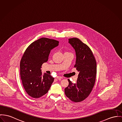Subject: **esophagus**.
<instances>
[{"instance_id": "34e87169", "label": "esophagus", "mask_w": 122, "mask_h": 122, "mask_svg": "<svg viewBox=\"0 0 122 122\" xmlns=\"http://www.w3.org/2000/svg\"><path fill=\"white\" fill-rule=\"evenodd\" d=\"M56 79H61L63 78V77L62 76H57L56 77Z\"/></svg>"}]
</instances>
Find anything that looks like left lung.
Returning <instances> with one entry per match:
<instances>
[{"instance_id":"1","label":"left lung","mask_w":122,"mask_h":122,"mask_svg":"<svg viewBox=\"0 0 122 122\" xmlns=\"http://www.w3.org/2000/svg\"><path fill=\"white\" fill-rule=\"evenodd\" d=\"M69 43L75 49L76 61L74 67L79 74L76 84L68 79L69 85L65 92L71 101L77 103L84 100L92 90L97 74V63L91 49L80 39L70 38Z\"/></svg>"}]
</instances>
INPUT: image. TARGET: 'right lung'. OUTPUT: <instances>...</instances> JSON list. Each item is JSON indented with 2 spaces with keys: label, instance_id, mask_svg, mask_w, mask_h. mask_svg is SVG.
Instances as JSON below:
<instances>
[{
  "label": "right lung",
  "instance_id": "1",
  "mask_svg": "<svg viewBox=\"0 0 122 122\" xmlns=\"http://www.w3.org/2000/svg\"><path fill=\"white\" fill-rule=\"evenodd\" d=\"M59 42L42 38L32 43L25 51L20 63V74L26 93L37 98L46 94L54 81L51 75H42L41 66L47 62L51 51L58 46Z\"/></svg>",
  "mask_w": 122,
  "mask_h": 122
}]
</instances>
